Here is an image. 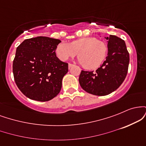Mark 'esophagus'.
<instances>
[{
    "label": "esophagus",
    "instance_id": "34e87169",
    "mask_svg": "<svg viewBox=\"0 0 146 146\" xmlns=\"http://www.w3.org/2000/svg\"><path fill=\"white\" fill-rule=\"evenodd\" d=\"M73 66V64H70L69 63V64H68V68H69V69H70V68H71Z\"/></svg>",
    "mask_w": 146,
    "mask_h": 146
}]
</instances>
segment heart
I'll use <instances>...</instances> for the list:
<instances>
[{"label":"heart","mask_w":146,"mask_h":146,"mask_svg":"<svg viewBox=\"0 0 146 146\" xmlns=\"http://www.w3.org/2000/svg\"><path fill=\"white\" fill-rule=\"evenodd\" d=\"M56 53L62 61L73 58L78 53L79 62L86 69L98 68L103 64L108 53L107 45L93 37H84L70 44L61 42L58 44Z\"/></svg>","instance_id":"1"}]
</instances>
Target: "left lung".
I'll return each instance as SVG.
<instances>
[{"mask_svg":"<svg viewBox=\"0 0 146 146\" xmlns=\"http://www.w3.org/2000/svg\"><path fill=\"white\" fill-rule=\"evenodd\" d=\"M108 56L102 66L95 71H82L79 78L80 86L87 93L98 96L111 93L124 81L128 73L130 57L123 40L110 35Z\"/></svg>","mask_w":146,"mask_h":146,"instance_id":"obj_1","label":"left lung"}]
</instances>
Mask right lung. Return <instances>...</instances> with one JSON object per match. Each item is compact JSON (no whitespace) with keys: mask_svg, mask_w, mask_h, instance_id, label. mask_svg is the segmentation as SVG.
<instances>
[{"mask_svg":"<svg viewBox=\"0 0 146 146\" xmlns=\"http://www.w3.org/2000/svg\"><path fill=\"white\" fill-rule=\"evenodd\" d=\"M58 39L39 36L25 40L16 48L13 61L15 82L28 98L47 102L60 93L68 64L56 56Z\"/></svg>","mask_w":146,"mask_h":146,"instance_id":"right-lung-1","label":"right lung"}]
</instances>
